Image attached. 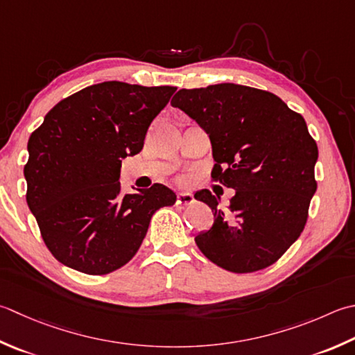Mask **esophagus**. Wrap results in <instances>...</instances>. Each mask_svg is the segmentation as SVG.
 Wrapping results in <instances>:
<instances>
[{"label": "esophagus", "mask_w": 355, "mask_h": 355, "mask_svg": "<svg viewBox=\"0 0 355 355\" xmlns=\"http://www.w3.org/2000/svg\"><path fill=\"white\" fill-rule=\"evenodd\" d=\"M193 203V197L189 192H180L177 196V205L180 206H189Z\"/></svg>", "instance_id": "1"}]
</instances>
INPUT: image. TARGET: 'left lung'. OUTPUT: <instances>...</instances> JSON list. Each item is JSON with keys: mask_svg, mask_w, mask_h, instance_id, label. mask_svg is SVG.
Instances as JSON below:
<instances>
[{"mask_svg": "<svg viewBox=\"0 0 355 355\" xmlns=\"http://www.w3.org/2000/svg\"><path fill=\"white\" fill-rule=\"evenodd\" d=\"M171 104L209 135L214 182L235 189L229 211L197 192L214 212L196 237L200 251L237 274L270 266L300 237L317 191L318 149L304 118L268 90L234 83L182 89Z\"/></svg>", "mask_w": 355, "mask_h": 355, "instance_id": "obj_1", "label": "left lung"}]
</instances>
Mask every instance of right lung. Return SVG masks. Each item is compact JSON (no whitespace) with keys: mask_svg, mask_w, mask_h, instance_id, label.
Listing matches in <instances>:
<instances>
[{"mask_svg":"<svg viewBox=\"0 0 355 355\" xmlns=\"http://www.w3.org/2000/svg\"><path fill=\"white\" fill-rule=\"evenodd\" d=\"M177 87L104 81L49 110L27 143L26 200L41 237L62 265L104 275L137 254L152 215L177 196L155 183L121 193V159L143 149L146 132Z\"/></svg>","mask_w":355,"mask_h":355,"instance_id":"obj_1","label":"right lung"}]
</instances>
